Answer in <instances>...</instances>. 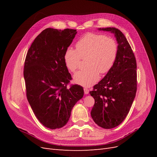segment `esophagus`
<instances>
[{
    "mask_svg": "<svg viewBox=\"0 0 157 157\" xmlns=\"http://www.w3.org/2000/svg\"><path fill=\"white\" fill-rule=\"evenodd\" d=\"M84 94H88L89 93V90L86 88H84Z\"/></svg>",
    "mask_w": 157,
    "mask_h": 157,
    "instance_id": "1",
    "label": "esophagus"
}]
</instances>
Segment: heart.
Returning <instances> with one entry per match:
<instances>
[{
  "label": "heart",
  "instance_id": "b5f03b06",
  "mask_svg": "<svg viewBox=\"0 0 157 157\" xmlns=\"http://www.w3.org/2000/svg\"><path fill=\"white\" fill-rule=\"evenodd\" d=\"M76 50H65L63 59L67 68L75 72L78 67L80 58L86 57L87 67L76 73L74 82L83 86H91L99 78V73H108L115 63L117 55L115 40L96 33H87L75 45Z\"/></svg>",
  "mask_w": 157,
  "mask_h": 157
}]
</instances>
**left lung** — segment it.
Instances as JSON below:
<instances>
[{"instance_id": "obj_1", "label": "left lung", "mask_w": 157, "mask_h": 157, "mask_svg": "<svg viewBox=\"0 0 157 157\" xmlns=\"http://www.w3.org/2000/svg\"><path fill=\"white\" fill-rule=\"evenodd\" d=\"M98 30L114 34L117 55L111 70L90 92L95 100L91 116L99 126L111 129L125 119L136 97L137 64L131 46L120 30L115 27Z\"/></svg>"}]
</instances>
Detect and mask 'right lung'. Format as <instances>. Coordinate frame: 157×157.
I'll return each mask as SVG.
<instances>
[{
	"label": "right lung",
	"instance_id": "1",
	"mask_svg": "<svg viewBox=\"0 0 157 157\" xmlns=\"http://www.w3.org/2000/svg\"><path fill=\"white\" fill-rule=\"evenodd\" d=\"M77 33L76 29L47 28L36 36L26 56L23 76L27 100L37 119L50 129L67 124L73 107L84 96L79 85L67 88L72 78L63 59Z\"/></svg>",
	"mask_w": 157,
	"mask_h": 157
}]
</instances>
